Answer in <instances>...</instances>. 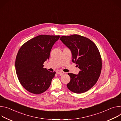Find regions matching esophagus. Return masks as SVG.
Returning a JSON list of instances; mask_svg holds the SVG:
<instances>
[{"mask_svg":"<svg viewBox=\"0 0 121 121\" xmlns=\"http://www.w3.org/2000/svg\"><path fill=\"white\" fill-rule=\"evenodd\" d=\"M64 73H65L62 72V71H58V72H57V73L58 74H63Z\"/></svg>","mask_w":121,"mask_h":121,"instance_id":"esophagus-1","label":"esophagus"}]
</instances>
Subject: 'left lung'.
Masks as SVG:
<instances>
[{
	"mask_svg": "<svg viewBox=\"0 0 121 121\" xmlns=\"http://www.w3.org/2000/svg\"><path fill=\"white\" fill-rule=\"evenodd\" d=\"M60 40L71 50L72 61L80 70L78 74L68 73L71 80L67 86L73 93H84L95 85L100 76L102 60L99 50L91 40L78 35L62 36Z\"/></svg>",
	"mask_w": 121,
	"mask_h": 121,
	"instance_id": "left-lung-1",
	"label": "left lung"
}]
</instances>
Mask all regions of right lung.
Returning <instances> with one entry per match:
<instances>
[{
	"instance_id": "right-lung-1",
	"label": "right lung",
	"mask_w": 121,
	"mask_h": 121,
	"mask_svg": "<svg viewBox=\"0 0 121 121\" xmlns=\"http://www.w3.org/2000/svg\"><path fill=\"white\" fill-rule=\"evenodd\" d=\"M60 35H40L25 43L18 51L15 60L16 72L22 86L28 91L39 94L50 86L55 72L43 68L51 49Z\"/></svg>"
}]
</instances>
